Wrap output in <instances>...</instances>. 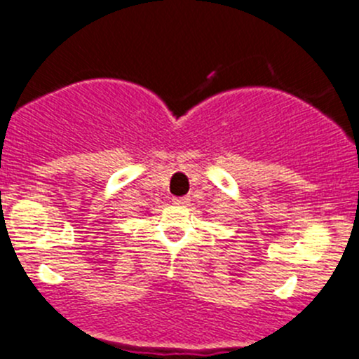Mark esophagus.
<instances>
[{"instance_id":"34e87169","label":"esophagus","mask_w":359,"mask_h":359,"mask_svg":"<svg viewBox=\"0 0 359 359\" xmlns=\"http://www.w3.org/2000/svg\"><path fill=\"white\" fill-rule=\"evenodd\" d=\"M172 202H175L176 205H181V208H184V205L190 204V197H176V198H172Z\"/></svg>"}]
</instances>
